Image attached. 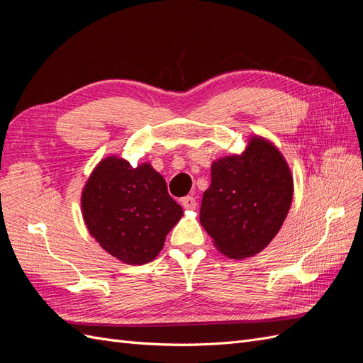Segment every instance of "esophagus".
Returning a JSON list of instances; mask_svg holds the SVG:
<instances>
[{"mask_svg":"<svg viewBox=\"0 0 363 363\" xmlns=\"http://www.w3.org/2000/svg\"><path fill=\"white\" fill-rule=\"evenodd\" d=\"M182 206L184 208H188V211H194V208H196V200L194 199L192 195L183 196V199H182Z\"/></svg>","mask_w":363,"mask_h":363,"instance_id":"34e87169","label":"esophagus"}]
</instances>
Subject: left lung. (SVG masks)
I'll list each match as a JSON object with an SVG mask.
<instances>
[{
  "instance_id": "8db88e82",
  "label": "left lung",
  "mask_w": 363,
  "mask_h": 363,
  "mask_svg": "<svg viewBox=\"0 0 363 363\" xmlns=\"http://www.w3.org/2000/svg\"><path fill=\"white\" fill-rule=\"evenodd\" d=\"M292 194L291 169L281 152L255 136L240 156L212 163V183L203 195L200 223L223 255L251 257L279 233Z\"/></svg>"
}]
</instances>
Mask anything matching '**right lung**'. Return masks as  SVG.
<instances>
[{"instance_id": "obj_1", "label": "right lung", "mask_w": 363, "mask_h": 363, "mask_svg": "<svg viewBox=\"0 0 363 363\" xmlns=\"http://www.w3.org/2000/svg\"><path fill=\"white\" fill-rule=\"evenodd\" d=\"M82 208L96 242L128 265L155 259L183 215L168 194L167 182L150 163L133 168L115 156L101 160L91 174Z\"/></svg>"}]
</instances>
